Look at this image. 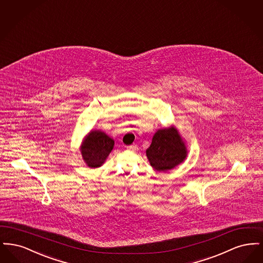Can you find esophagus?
Wrapping results in <instances>:
<instances>
[{
	"instance_id": "esophagus-1",
	"label": "esophagus",
	"mask_w": 263,
	"mask_h": 263,
	"mask_svg": "<svg viewBox=\"0 0 263 263\" xmlns=\"http://www.w3.org/2000/svg\"><path fill=\"white\" fill-rule=\"evenodd\" d=\"M128 150L136 151L138 149L137 145H131V146H127L126 147Z\"/></svg>"
}]
</instances>
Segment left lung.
<instances>
[{
  "mask_svg": "<svg viewBox=\"0 0 263 263\" xmlns=\"http://www.w3.org/2000/svg\"><path fill=\"white\" fill-rule=\"evenodd\" d=\"M187 148L175 126L159 129L146 150L152 167L158 172H167L183 163Z\"/></svg>",
  "mask_w": 263,
  "mask_h": 263,
  "instance_id": "left-lung-1",
  "label": "left lung"
}]
</instances>
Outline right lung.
Masks as SVG:
<instances>
[{
	"label": "right lung",
	"instance_id": "add662e5",
	"mask_svg": "<svg viewBox=\"0 0 263 263\" xmlns=\"http://www.w3.org/2000/svg\"><path fill=\"white\" fill-rule=\"evenodd\" d=\"M114 147V140L101 130H91L80 148L84 162L90 168L101 166Z\"/></svg>",
	"mask_w": 263,
	"mask_h": 263
}]
</instances>
